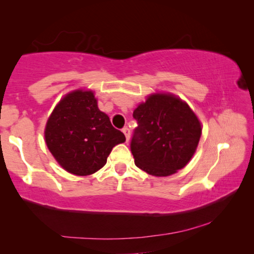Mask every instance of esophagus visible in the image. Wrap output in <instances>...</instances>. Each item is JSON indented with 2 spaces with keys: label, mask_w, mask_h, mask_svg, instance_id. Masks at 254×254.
Returning a JSON list of instances; mask_svg holds the SVG:
<instances>
[{
  "label": "esophagus",
  "mask_w": 254,
  "mask_h": 254,
  "mask_svg": "<svg viewBox=\"0 0 254 254\" xmlns=\"http://www.w3.org/2000/svg\"><path fill=\"white\" fill-rule=\"evenodd\" d=\"M123 133H124V135H126V139H127V142H128V140H130V135H131V132H130V128H127V127H124L123 128Z\"/></svg>",
  "instance_id": "34e87169"
}]
</instances>
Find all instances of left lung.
Here are the masks:
<instances>
[{
	"label": "left lung",
	"instance_id": "1",
	"mask_svg": "<svg viewBox=\"0 0 254 254\" xmlns=\"http://www.w3.org/2000/svg\"><path fill=\"white\" fill-rule=\"evenodd\" d=\"M139 127L131 142L135 166L154 177H167L191 160L201 123L186 102L171 93L149 94L133 111Z\"/></svg>",
	"mask_w": 254,
	"mask_h": 254
}]
</instances>
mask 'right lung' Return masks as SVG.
Listing matches in <instances>:
<instances>
[{
    "label": "right lung",
    "instance_id": "add662e5",
    "mask_svg": "<svg viewBox=\"0 0 254 254\" xmlns=\"http://www.w3.org/2000/svg\"><path fill=\"white\" fill-rule=\"evenodd\" d=\"M45 141L60 167L76 176H88L105 166L115 145L126 141L109 115L98 109L92 89L78 88L60 100L45 127Z\"/></svg>",
    "mask_w": 254,
    "mask_h": 254
}]
</instances>
